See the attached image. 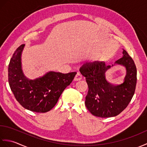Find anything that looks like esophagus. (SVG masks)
I'll use <instances>...</instances> for the list:
<instances>
[{
    "mask_svg": "<svg viewBox=\"0 0 147 147\" xmlns=\"http://www.w3.org/2000/svg\"><path fill=\"white\" fill-rule=\"evenodd\" d=\"M82 79V74H80V73H77L75 77H74V81H80V80H81Z\"/></svg>",
    "mask_w": 147,
    "mask_h": 147,
    "instance_id": "1",
    "label": "esophagus"
}]
</instances>
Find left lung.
Returning a JSON list of instances; mask_svg holds the SVG:
<instances>
[{"label":"left lung","instance_id":"8db88e82","mask_svg":"<svg viewBox=\"0 0 147 147\" xmlns=\"http://www.w3.org/2000/svg\"><path fill=\"white\" fill-rule=\"evenodd\" d=\"M123 57L115 61L116 64L124 65L127 70L124 82L120 85H112L106 81L105 73L111 65H106L104 62H87L80 69L88 87L85 105L95 116L103 118L116 116L131 100L136 85V67L125 50H123Z\"/></svg>","mask_w":147,"mask_h":147}]
</instances>
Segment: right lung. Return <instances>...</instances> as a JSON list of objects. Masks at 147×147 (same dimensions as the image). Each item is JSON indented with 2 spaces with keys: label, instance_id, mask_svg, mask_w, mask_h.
<instances>
[{
  "label": "right lung",
  "instance_id": "1",
  "mask_svg": "<svg viewBox=\"0 0 147 147\" xmlns=\"http://www.w3.org/2000/svg\"><path fill=\"white\" fill-rule=\"evenodd\" d=\"M24 44L14 51L8 68V81L16 99L28 110L44 113L54 107L62 92L73 80L76 72H49L35 80L26 79L21 70V54Z\"/></svg>",
  "mask_w": 147,
  "mask_h": 147
}]
</instances>
